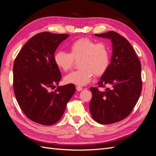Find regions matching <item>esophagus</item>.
Wrapping results in <instances>:
<instances>
[{
  "label": "esophagus",
  "mask_w": 156,
  "mask_h": 156,
  "mask_svg": "<svg viewBox=\"0 0 156 156\" xmlns=\"http://www.w3.org/2000/svg\"><path fill=\"white\" fill-rule=\"evenodd\" d=\"M76 90L77 91H79V92H80V91H81L82 90H83V88L81 87V86H77V87H76Z\"/></svg>",
  "instance_id": "esophagus-1"
}]
</instances>
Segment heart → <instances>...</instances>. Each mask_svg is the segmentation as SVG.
<instances>
[{"mask_svg":"<svg viewBox=\"0 0 156 156\" xmlns=\"http://www.w3.org/2000/svg\"><path fill=\"white\" fill-rule=\"evenodd\" d=\"M110 55L107 45L88 38H81L69 46V53L58 51L54 56L56 66L68 72L78 61L79 69L66 75L64 82L75 85H85L91 81L93 75L100 76L104 73L109 64Z\"/></svg>","mask_w":156,"mask_h":156,"instance_id":"b5f03b06","label":"heart"}]
</instances>
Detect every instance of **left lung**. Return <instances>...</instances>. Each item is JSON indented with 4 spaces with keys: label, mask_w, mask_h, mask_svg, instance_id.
<instances>
[{
    "label": "left lung",
    "mask_w": 156,
    "mask_h": 156,
    "mask_svg": "<svg viewBox=\"0 0 156 156\" xmlns=\"http://www.w3.org/2000/svg\"><path fill=\"white\" fill-rule=\"evenodd\" d=\"M94 36L111 41V62L98 83L100 87H111L104 92L90 88L92 97L89 108L99 124H111L126 119L137 102L142 90L141 64L129 42L119 33L110 31Z\"/></svg>",
    "instance_id": "1"
}]
</instances>
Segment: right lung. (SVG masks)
Instances as JSON below:
<instances>
[{
  "label": "right lung",
  "instance_id": "1",
  "mask_svg": "<svg viewBox=\"0 0 156 156\" xmlns=\"http://www.w3.org/2000/svg\"><path fill=\"white\" fill-rule=\"evenodd\" d=\"M69 35L39 33L23 47L14 61L13 90L18 104L32 121L44 126L57 122L74 94V84L58 86L61 73L54 56L58 45Z\"/></svg>",
  "mask_w": 156,
  "mask_h": 156
}]
</instances>
